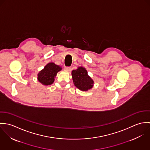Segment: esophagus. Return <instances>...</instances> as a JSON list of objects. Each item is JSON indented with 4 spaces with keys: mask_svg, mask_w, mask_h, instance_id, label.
I'll use <instances>...</instances> for the list:
<instances>
[{
    "mask_svg": "<svg viewBox=\"0 0 150 150\" xmlns=\"http://www.w3.org/2000/svg\"><path fill=\"white\" fill-rule=\"evenodd\" d=\"M64 69L67 71H70L71 70V67H65Z\"/></svg>",
    "mask_w": 150,
    "mask_h": 150,
    "instance_id": "1",
    "label": "esophagus"
}]
</instances>
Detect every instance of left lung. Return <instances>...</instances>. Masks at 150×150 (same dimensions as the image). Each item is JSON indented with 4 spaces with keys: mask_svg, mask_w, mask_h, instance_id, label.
Instances as JSON below:
<instances>
[{
    "mask_svg": "<svg viewBox=\"0 0 150 150\" xmlns=\"http://www.w3.org/2000/svg\"><path fill=\"white\" fill-rule=\"evenodd\" d=\"M71 76L74 85L82 91H88L93 86V80L88 74L86 68L83 66H79L76 70H73Z\"/></svg>",
    "mask_w": 150,
    "mask_h": 150,
    "instance_id": "obj_1",
    "label": "left lung"
}]
</instances>
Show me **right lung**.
Listing matches in <instances>:
<instances>
[{"instance_id":"obj_1","label":"right lung","mask_w":150,"mask_h":150,"mask_svg":"<svg viewBox=\"0 0 150 150\" xmlns=\"http://www.w3.org/2000/svg\"><path fill=\"white\" fill-rule=\"evenodd\" d=\"M62 70V67L54 62H50L46 64L44 69L38 74V80L43 86L51 85L57 76L58 72Z\"/></svg>"}]
</instances>
